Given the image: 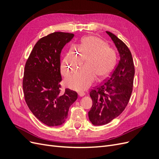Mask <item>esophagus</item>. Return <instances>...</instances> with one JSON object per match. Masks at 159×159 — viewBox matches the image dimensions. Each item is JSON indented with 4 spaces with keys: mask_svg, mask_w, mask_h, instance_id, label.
Returning a JSON list of instances; mask_svg holds the SVG:
<instances>
[{
    "mask_svg": "<svg viewBox=\"0 0 159 159\" xmlns=\"http://www.w3.org/2000/svg\"><path fill=\"white\" fill-rule=\"evenodd\" d=\"M78 95L80 97H83V96L85 95V93L84 92V91H80V92L78 93Z\"/></svg>",
    "mask_w": 159,
    "mask_h": 159,
    "instance_id": "34e87169",
    "label": "esophagus"
}]
</instances>
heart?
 I'll return each mask as SVG.
<instances>
[{"instance_id": "1", "label": "heart", "mask_w": 159, "mask_h": 159, "mask_svg": "<svg viewBox=\"0 0 159 159\" xmlns=\"http://www.w3.org/2000/svg\"><path fill=\"white\" fill-rule=\"evenodd\" d=\"M87 60L85 67L75 71L66 79L67 85L75 90H84L93 82L95 75L98 79L106 77L116 63V52L101 38L90 36L81 40L76 50L71 48L62 60L61 71L64 76L69 75Z\"/></svg>"}]
</instances>
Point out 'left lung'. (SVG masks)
<instances>
[{"mask_svg": "<svg viewBox=\"0 0 159 159\" xmlns=\"http://www.w3.org/2000/svg\"><path fill=\"white\" fill-rule=\"evenodd\" d=\"M106 33L116 46L120 60L108 80L90 91L93 105L88 116L95 126L109 123L125 109L132 93L134 75L133 57L128 47L113 33Z\"/></svg>", "mask_w": 159, "mask_h": 159, "instance_id": "left-lung-1", "label": "left lung"}]
</instances>
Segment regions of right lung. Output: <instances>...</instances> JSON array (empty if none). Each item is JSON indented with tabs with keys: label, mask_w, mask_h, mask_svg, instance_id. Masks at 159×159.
I'll use <instances>...</instances> for the list:
<instances>
[{
	"label": "right lung",
	"mask_w": 159,
	"mask_h": 159,
	"mask_svg": "<svg viewBox=\"0 0 159 159\" xmlns=\"http://www.w3.org/2000/svg\"><path fill=\"white\" fill-rule=\"evenodd\" d=\"M74 34L56 32L38 40L25 68L22 87L26 103L34 115L50 127L63 125L69 108L78 98L70 89L61 92L60 54Z\"/></svg>",
	"instance_id": "add662e5"
}]
</instances>
